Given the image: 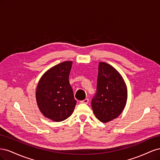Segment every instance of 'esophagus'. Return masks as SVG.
<instances>
[{"label": "esophagus", "mask_w": 160, "mask_h": 160, "mask_svg": "<svg viewBox=\"0 0 160 160\" xmlns=\"http://www.w3.org/2000/svg\"><path fill=\"white\" fill-rule=\"evenodd\" d=\"M89 102V99H85L83 100H82L80 101V103H83V104H88Z\"/></svg>", "instance_id": "1"}]
</instances>
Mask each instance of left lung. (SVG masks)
<instances>
[{
	"mask_svg": "<svg viewBox=\"0 0 160 160\" xmlns=\"http://www.w3.org/2000/svg\"><path fill=\"white\" fill-rule=\"evenodd\" d=\"M127 99V87L122 75L112 66L101 62L96 93L91 100L96 118L103 123L118 118L126 105Z\"/></svg>",
	"mask_w": 160,
	"mask_h": 160,
	"instance_id": "1",
	"label": "left lung"
}]
</instances>
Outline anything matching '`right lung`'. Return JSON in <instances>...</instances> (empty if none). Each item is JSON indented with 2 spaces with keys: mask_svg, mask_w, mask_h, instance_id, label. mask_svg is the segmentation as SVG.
I'll return each mask as SVG.
<instances>
[{
  "mask_svg": "<svg viewBox=\"0 0 160 160\" xmlns=\"http://www.w3.org/2000/svg\"><path fill=\"white\" fill-rule=\"evenodd\" d=\"M71 61L58 64L42 77L36 91L37 105L46 118L62 122L72 114L77 103L69 81Z\"/></svg>",
  "mask_w": 160,
  "mask_h": 160,
  "instance_id": "right-lung-1",
  "label": "right lung"
}]
</instances>
